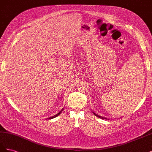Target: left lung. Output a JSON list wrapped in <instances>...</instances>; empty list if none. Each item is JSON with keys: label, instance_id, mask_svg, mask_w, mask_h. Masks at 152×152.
I'll return each mask as SVG.
<instances>
[{"label": "left lung", "instance_id": "left-lung-1", "mask_svg": "<svg viewBox=\"0 0 152 152\" xmlns=\"http://www.w3.org/2000/svg\"><path fill=\"white\" fill-rule=\"evenodd\" d=\"M93 113L95 115H96V117H99V118H103V119H107V118H106L105 117H102V116H99V115H97V114L94 113V112H93Z\"/></svg>", "mask_w": 152, "mask_h": 152}]
</instances>
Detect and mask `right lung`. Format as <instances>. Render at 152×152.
<instances>
[{"label":"right lung","instance_id":"1","mask_svg":"<svg viewBox=\"0 0 152 152\" xmlns=\"http://www.w3.org/2000/svg\"><path fill=\"white\" fill-rule=\"evenodd\" d=\"M63 108L61 110V111L60 112H59V113H58L56 115H54L53 117H49V118H48V119H51V118H55V117H58V115H60V113L63 112Z\"/></svg>","mask_w":152,"mask_h":152}]
</instances>
